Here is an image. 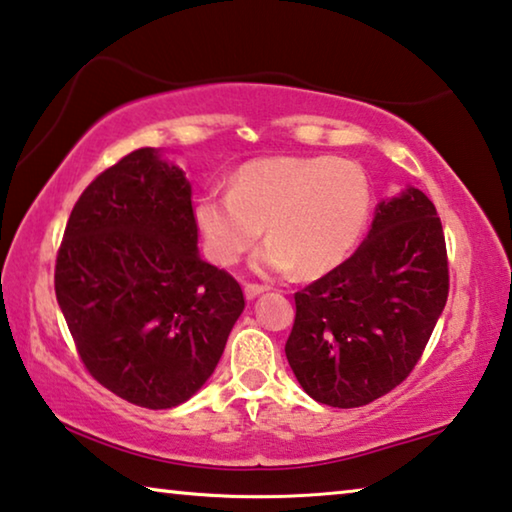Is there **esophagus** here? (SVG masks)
<instances>
[{
  "mask_svg": "<svg viewBox=\"0 0 512 512\" xmlns=\"http://www.w3.org/2000/svg\"><path fill=\"white\" fill-rule=\"evenodd\" d=\"M265 290H267V286H263V283H245V295H247V300H254V297L265 293Z\"/></svg>",
  "mask_w": 512,
  "mask_h": 512,
  "instance_id": "esophagus-1",
  "label": "esophagus"
}]
</instances>
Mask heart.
I'll return each instance as SVG.
<instances>
[{
    "instance_id": "heart-1",
    "label": "heart",
    "mask_w": 512,
    "mask_h": 512,
    "mask_svg": "<svg viewBox=\"0 0 512 512\" xmlns=\"http://www.w3.org/2000/svg\"><path fill=\"white\" fill-rule=\"evenodd\" d=\"M371 183L355 162L316 157H263L235 171L231 192L208 190L196 219L210 256L238 263L267 224V245L254 265L261 272L304 277L334 270L352 254L371 217Z\"/></svg>"
}]
</instances>
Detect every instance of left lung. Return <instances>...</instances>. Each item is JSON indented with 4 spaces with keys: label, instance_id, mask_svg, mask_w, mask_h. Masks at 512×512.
Returning a JSON list of instances; mask_svg holds the SVG:
<instances>
[{
    "label": "left lung",
    "instance_id": "1",
    "mask_svg": "<svg viewBox=\"0 0 512 512\" xmlns=\"http://www.w3.org/2000/svg\"><path fill=\"white\" fill-rule=\"evenodd\" d=\"M448 297L444 229L421 190L382 201L348 261L295 293L286 357L297 382L329 407H361L396 389Z\"/></svg>",
    "mask_w": 512,
    "mask_h": 512
}]
</instances>
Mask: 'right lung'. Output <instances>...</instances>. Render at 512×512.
Instances as JSON below:
<instances>
[{"instance_id":"add662e5","label":"right lung","mask_w":512,"mask_h":512,"mask_svg":"<svg viewBox=\"0 0 512 512\" xmlns=\"http://www.w3.org/2000/svg\"><path fill=\"white\" fill-rule=\"evenodd\" d=\"M192 187L155 148L91 180L70 212L54 290L93 380L169 410L203 387L245 309L240 283L199 256Z\"/></svg>"}]
</instances>
